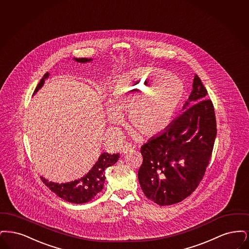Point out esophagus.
<instances>
[{"instance_id": "obj_1", "label": "esophagus", "mask_w": 249, "mask_h": 249, "mask_svg": "<svg viewBox=\"0 0 249 249\" xmlns=\"http://www.w3.org/2000/svg\"><path fill=\"white\" fill-rule=\"evenodd\" d=\"M132 151V145L130 143H125L124 145L122 146V153L126 154Z\"/></svg>"}]
</instances>
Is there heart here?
<instances>
[{"label":"heart","mask_w":249,"mask_h":249,"mask_svg":"<svg viewBox=\"0 0 249 249\" xmlns=\"http://www.w3.org/2000/svg\"><path fill=\"white\" fill-rule=\"evenodd\" d=\"M184 95L182 81L157 68H142L120 77L109 91L107 117L111 124L128 111L131 126L143 136H154L165 129Z\"/></svg>","instance_id":"heart-1"}]
</instances>
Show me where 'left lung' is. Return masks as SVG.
<instances>
[{
    "label": "left lung",
    "mask_w": 249,
    "mask_h": 249,
    "mask_svg": "<svg viewBox=\"0 0 249 249\" xmlns=\"http://www.w3.org/2000/svg\"><path fill=\"white\" fill-rule=\"evenodd\" d=\"M206 95L195 74L183 112L141 147L139 181L145 196L159 206L183 201L205 175L216 136L214 106Z\"/></svg>",
    "instance_id": "left-lung-1"
}]
</instances>
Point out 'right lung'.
I'll return each mask as SVG.
<instances>
[{"label":"right lung","instance_id":"obj_1","mask_svg":"<svg viewBox=\"0 0 249 249\" xmlns=\"http://www.w3.org/2000/svg\"><path fill=\"white\" fill-rule=\"evenodd\" d=\"M78 63H87L92 61V58H73ZM49 77V73L46 72L40 83L35 88L34 94H36L43 86L44 80ZM33 94V95H34ZM120 153L108 154L103 152L98 157L97 162L93 165L91 170L86 174L83 178L75 179L74 181L67 183H55L45 179L41 177L42 181L51 190L53 193L63 199L66 202L72 204H85L91 201L96 195L100 193L103 189L105 182V170L108 166L113 165L119 159Z\"/></svg>","mask_w":249,"mask_h":249}]
</instances>
